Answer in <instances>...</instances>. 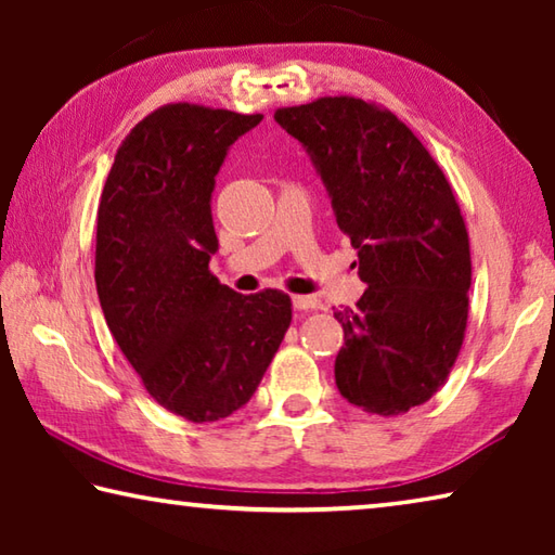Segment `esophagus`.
<instances>
[{
    "label": "esophagus",
    "instance_id": "obj_1",
    "mask_svg": "<svg viewBox=\"0 0 555 555\" xmlns=\"http://www.w3.org/2000/svg\"><path fill=\"white\" fill-rule=\"evenodd\" d=\"M291 304H294L296 311H313V308H321V300L315 296H291Z\"/></svg>",
    "mask_w": 555,
    "mask_h": 555
}]
</instances>
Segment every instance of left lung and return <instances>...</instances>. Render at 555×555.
Returning <instances> with one entry per match:
<instances>
[{
	"label": "left lung",
	"mask_w": 555,
	"mask_h": 555,
	"mask_svg": "<svg viewBox=\"0 0 555 555\" xmlns=\"http://www.w3.org/2000/svg\"><path fill=\"white\" fill-rule=\"evenodd\" d=\"M274 119L311 156L367 291L335 311L343 397L397 416L446 382L465 337L469 242L443 171L413 131L357 98H321Z\"/></svg>",
	"instance_id": "obj_1"
}]
</instances>
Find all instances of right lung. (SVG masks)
Segmentation results:
<instances>
[{"label":"right lung","instance_id":"add662e5","mask_svg":"<svg viewBox=\"0 0 555 555\" xmlns=\"http://www.w3.org/2000/svg\"><path fill=\"white\" fill-rule=\"evenodd\" d=\"M261 115L178 102L117 149L98 208L95 284L119 350L164 409L228 418L257 391L291 323V298L242 296L210 274L215 176Z\"/></svg>","mask_w":555,"mask_h":555}]
</instances>
